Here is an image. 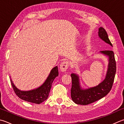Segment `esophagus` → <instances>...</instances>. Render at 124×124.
<instances>
[{
  "label": "esophagus",
  "mask_w": 124,
  "mask_h": 124,
  "mask_svg": "<svg viewBox=\"0 0 124 124\" xmlns=\"http://www.w3.org/2000/svg\"><path fill=\"white\" fill-rule=\"evenodd\" d=\"M69 66V63L67 61H64L60 65V70L62 72H64L67 70Z\"/></svg>",
  "instance_id": "34e87169"
}]
</instances>
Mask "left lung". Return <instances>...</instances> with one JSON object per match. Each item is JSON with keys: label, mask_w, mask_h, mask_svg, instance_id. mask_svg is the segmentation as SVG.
<instances>
[{"label": "left lung", "mask_w": 124, "mask_h": 124, "mask_svg": "<svg viewBox=\"0 0 124 124\" xmlns=\"http://www.w3.org/2000/svg\"><path fill=\"white\" fill-rule=\"evenodd\" d=\"M99 37L106 43L113 46L110 41L107 32L102 27L99 29ZM108 57V65L106 78L102 82L95 87L82 89L80 84L79 78L76 74H71L72 85L71 98L76 104L86 105L92 103L105 96L109 93L113 85L116 73V62L114 54L112 50L100 51Z\"/></svg>", "instance_id": "8db88e82"}]
</instances>
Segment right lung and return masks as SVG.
Wrapping results in <instances>:
<instances>
[{
	"mask_svg": "<svg viewBox=\"0 0 124 124\" xmlns=\"http://www.w3.org/2000/svg\"><path fill=\"white\" fill-rule=\"evenodd\" d=\"M58 75V67L56 66L51 70L43 84L37 88L28 91H21L15 86L11 79L10 81L15 93L20 99L28 102L39 104L48 98L52 83Z\"/></svg>",
	"mask_w": 124,
	"mask_h": 124,
	"instance_id": "obj_1",
	"label": "right lung"
}]
</instances>
